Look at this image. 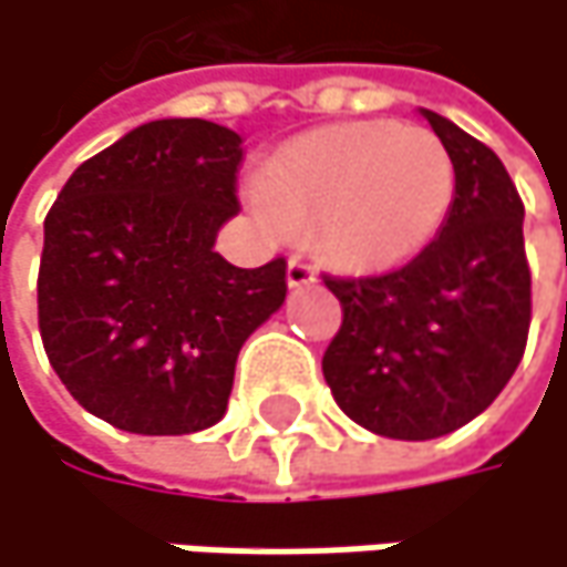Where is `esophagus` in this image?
Segmentation results:
<instances>
[{
	"label": "esophagus",
	"instance_id": "1",
	"mask_svg": "<svg viewBox=\"0 0 567 567\" xmlns=\"http://www.w3.org/2000/svg\"><path fill=\"white\" fill-rule=\"evenodd\" d=\"M286 278H289V286H292V289H302V286H312V281L319 278V271H316L306 258H289Z\"/></svg>",
	"mask_w": 567,
	"mask_h": 567
}]
</instances>
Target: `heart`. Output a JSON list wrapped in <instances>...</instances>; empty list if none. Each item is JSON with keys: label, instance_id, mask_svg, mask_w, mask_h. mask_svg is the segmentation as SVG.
<instances>
[{"label": "heart", "instance_id": "heart-1", "mask_svg": "<svg viewBox=\"0 0 567 567\" xmlns=\"http://www.w3.org/2000/svg\"><path fill=\"white\" fill-rule=\"evenodd\" d=\"M455 185L452 152L432 128L365 118L278 145L241 195L268 235L312 221V238L329 258L389 268L435 241Z\"/></svg>", "mask_w": 567, "mask_h": 567}]
</instances>
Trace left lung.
<instances>
[{"label": "left lung", "mask_w": 567, "mask_h": 567, "mask_svg": "<svg viewBox=\"0 0 567 567\" xmlns=\"http://www.w3.org/2000/svg\"><path fill=\"white\" fill-rule=\"evenodd\" d=\"M455 162V205L405 268L326 278L342 329L322 372L362 429L429 442L482 415L515 375L528 322L525 205L502 158L439 112L422 109Z\"/></svg>", "instance_id": "obj_1"}]
</instances>
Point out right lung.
<instances>
[{
  "label": "right lung",
  "instance_id": "1",
  "mask_svg": "<svg viewBox=\"0 0 567 567\" xmlns=\"http://www.w3.org/2000/svg\"><path fill=\"white\" fill-rule=\"evenodd\" d=\"M241 135L155 118L82 162L45 215L39 332L69 395L132 435L221 422L245 339L286 302V261L215 251L238 215Z\"/></svg>",
  "mask_w": 567,
  "mask_h": 567
}]
</instances>
